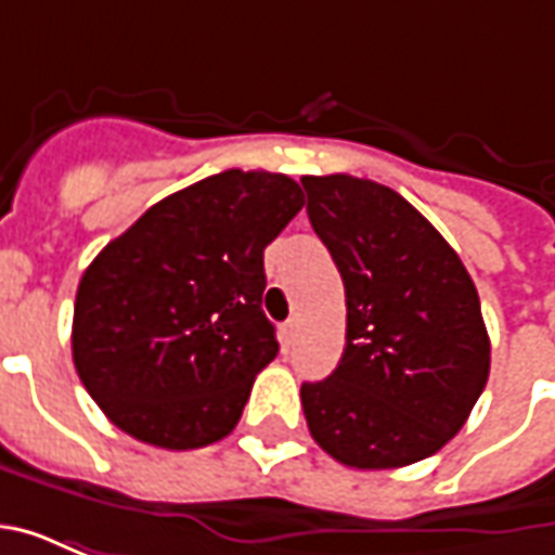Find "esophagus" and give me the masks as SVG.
<instances>
[{
	"mask_svg": "<svg viewBox=\"0 0 555 555\" xmlns=\"http://www.w3.org/2000/svg\"><path fill=\"white\" fill-rule=\"evenodd\" d=\"M297 321H285V324L279 326V345H282V350H288L294 341H297Z\"/></svg>",
	"mask_w": 555,
	"mask_h": 555,
	"instance_id": "1",
	"label": "esophagus"
}]
</instances>
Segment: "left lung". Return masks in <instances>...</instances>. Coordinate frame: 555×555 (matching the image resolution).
<instances>
[{"mask_svg": "<svg viewBox=\"0 0 555 555\" xmlns=\"http://www.w3.org/2000/svg\"><path fill=\"white\" fill-rule=\"evenodd\" d=\"M302 186L348 306L338 369L300 389L309 430L345 466L416 464L464 428L488 384L490 338L476 285L396 190L353 175H306Z\"/></svg>", "mask_w": 555, "mask_h": 555, "instance_id": "left-lung-1", "label": "left lung"}]
</instances>
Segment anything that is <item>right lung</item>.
Returning a JSON list of instances; mask_svg holds the SVG:
<instances>
[{
    "instance_id": "add662e5",
    "label": "right lung",
    "mask_w": 555,
    "mask_h": 555,
    "mask_svg": "<svg viewBox=\"0 0 555 555\" xmlns=\"http://www.w3.org/2000/svg\"><path fill=\"white\" fill-rule=\"evenodd\" d=\"M302 202L276 171L229 169L151 205L106 243L74 302V365L113 425L159 449L222 440L276 360L264 249Z\"/></svg>"
}]
</instances>
